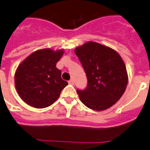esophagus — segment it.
<instances>
[{
    "mask_svg": "<svg viewBox=\"0 0 150 150\" xmlns=\"http://www.w3.org/2000/svg\"><path fill=\"white\" fill-rule=\"evenodd\" d=\"M69 83L71 84V85H74V84H75V81H74V79H71V80H69Z\"/></svg>",
    "mask_w": 150,
    "mask_h": 150,
    "instance_id": "obj_1",
    "label": "esophagus"
}]
</instances>
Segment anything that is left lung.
Wrapping results in <instances>:
<instances>
[{"label": "left lung", "instance_id": "1", "mask_svg": "<svg viewBox=\"0 0 150 150\" xmlns=\"http://www.w3.org/2000/svg\"><path fill=\"white\" fill-rule=\"evenodd\" d=\"M75 52L88 79L86 89L77 90L80 100L96 111L109 109L119 100L128 84V74L117 52L94 41L77 47Z\"/></svg>", "mask_w": 150, "mask_h": 150}]
</instances>
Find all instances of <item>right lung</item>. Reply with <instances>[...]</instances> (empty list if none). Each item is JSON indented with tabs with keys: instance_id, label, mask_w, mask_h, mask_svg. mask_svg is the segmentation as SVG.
Here are the masks:
<instances>
[{
	"instance_id": "obj_1",
	"label": "right lung",
	"mask_w": 150,
	"mask_h": 150,
	"mask_svg": "<svg viewBox=\"0 0 150 150\" xmlns=\"http://www.w3.org/2000/svg\"><path fill=\"white\" fill-rule=\"evenodd\" d=\"M63 54V49L38 50L18 65L14 83L24 103L37 109H43L58 99L62 90L68 85L61 77V70L56 68Z\"/></svg>"
}]
</instances>
